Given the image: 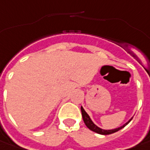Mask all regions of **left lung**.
<instances>
[{
  "mask_svg": "<svg viewBox=\"0 0 150 150\" xmlns=\"http://www.w3.org/2000/svg\"><path fill=\"white\" fill-rule=\"evenodd\" d=\"M81 110L83 121H84L85 124L86 125V127H87L90 130L93 131V132H95V133H97V134H103V135H108V134H113V133H116V132L119 131L120 129H122V127H125L127 123H128L130 121L132 120V118H131V119L128 121L127 122H126L124 125H122V126L120 127H117V128H115V129H112V130H104V129H101V128H100V127H97L96 124H94V122L91 121V118H90V117H89V115L86 113V112L84 110V108H82V107L81 108Z\"/></svg>",
  "mask_w": 150,
  "mask_h": 150,
  "instance_id": "obj_1",
  "label": "left lung"
}]
</instances>
